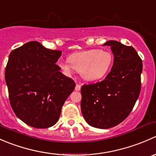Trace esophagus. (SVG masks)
<instances>
[{
    "instance_id": "1",
    "label": "esophagus",
    "mask_w": 156,
    "mask_h": 156,
    "mask_svg": "<svg viewBox=\"0 0 156 156\" xmlns=\"http://www.w3.org/2000/svg\"><path fill=\"white\" fill-rule=\"evenodd\" d=\"M75 90H77V91H79L80 90H81V85H80V84H77L76 86H75Z\"/></svg>"
}]
</instances>
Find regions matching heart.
<instances>
[{
	"instance_id": "1",
	"label": "heart",
	"mask_w": 156,
	"mask_h": 156,
	"mask_svg": "<svg viewBox=\"0 0 156 156\" xmlns=\"http://www.w3.org/2000/svg\"><path fill=\"white\" fill-rule=\"evenodd\" d=\"M113 56L110 52L99 49L76 52L68 57V61L59 62V66L66 74L75 69L84 80L97 81L104 78L111 69Z\"/></svg>"
}]
</instances>
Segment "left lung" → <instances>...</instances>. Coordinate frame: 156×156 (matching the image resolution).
I'll use <instances>...</instances> for the list:
<instances>
[{"label": "left lung", "instance_id": "1", "mask_svg": "<svg viewBox=\"0 0 156 156\" xmlns=\"http://www.w3.org/2000/svg\"><path fill=\"white\" fill-rule=\"evenodd\" d=\"M114 62L103 81L81 87V112L90 126L107 129L123 122L133 109L141 89L142 59L135 49L108 41Z\"/></svg>", "mask_w": 156, "mask_h": 156}]
</instances>
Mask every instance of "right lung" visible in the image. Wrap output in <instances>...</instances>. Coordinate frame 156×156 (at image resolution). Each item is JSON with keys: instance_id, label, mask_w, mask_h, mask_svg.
Returning <instances> with one entry per match:
<instances>
[{"instance_id": "1", "label": "right lung", "mask_w": 156, "mask_h": 156, "mask_svg": "<svg viewBox=\"0 0 156 156\" xmlns=\"http://www.w3.org/2000/svg\"><path fill=\"white\" fill-rule=\"evenodd\" d=\"M62 51L30 41L10 53L5 69L9 100L16 115L29 126L48 128L59 120L75 83L56 64Z\"/></svg>"}]
</instances>
